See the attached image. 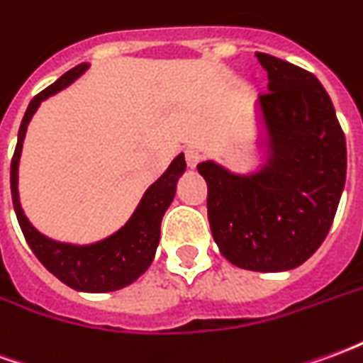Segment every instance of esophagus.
Returning a JSON list of instances; mask_svg holds the SVG:
<instances>
[{
  "label": "esophagus",
  "instance_id": "obj_1",
  "mask_svg": "<svg viewBox=\"0 0 363 363\" xmlns=\"http://www.w3.org/2000/svg\"><path fill=\"white\" fill-rule=\"evenodd\" d=\"M184 157H186V165H189V169H192V171H194L198 167V163L202 161V155H200L196 150H186Z\"/></svg>",
  "mask_w": 363,
  "mask_h": 363
}]
</instances>
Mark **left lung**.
<instances>
[{
    "label": "left lung",
    "instance_id": "8db88e82",
    "mask_svg": "<svg viewBox=\"0 0 363 363\" xmlns=\"http://www.w3.org/2000/svg\"><path fill=\"white\" fill-rule=\"evenodd\" d=\"M268 93L255 104L262 163L245 173L213 159L208 221L225 259L252 272H286L325 241L346 182V138L330 96L309 72L257 52Z\"/></svg>",
    "mask_w": 363,
    "mask_h": 363
}]
</instances>
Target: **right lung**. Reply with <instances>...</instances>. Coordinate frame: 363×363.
<instances>
[{
	"mask_svg": "<svg viewBox=\"0 0 363 363\" xmlns=\"http://www.w3.org/2000/svg\"><path fill=\"white\" fill-rule=\"evenodd\" d=\"M87 69L89 64L75 66L28 103L11 161V198L23 235L44 268L72 289L85 294H106L134 284L153 262L161 235V220L177 194V182L186 171V163L184 153H179L165 173L143 192L126 223L99 241L67 243L38 231L27 218L19 198V163L27 128L46 99L69 87Z\"/></svg>",
	"mask_w": 363,
	"mask_h": 363,
	"instance_id": "add662e5",
	"label": "right lung"
}]
</instances>
